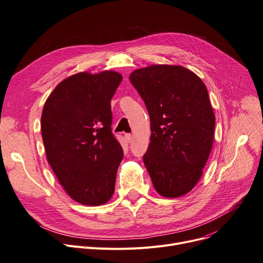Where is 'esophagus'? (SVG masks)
Masks as SVG:
<instances>
[{
  "mask_svg": "<svg viewBox=\"0 0 263 263\" xmlns=\"http://www.w3.org/2000/svg\"><path fill=\"white\" fill-rule=\"evenodd\" d=\"M125 139H126V141H127L128 143H130L132 141H133V136H132L130 134H126V135H125Z\"/></svg>",
  "mask_w": 263,
  "mask_h": 263,
  "instance_id": "esophagus-1",
  "label": "esophagus"
}]
</instances>
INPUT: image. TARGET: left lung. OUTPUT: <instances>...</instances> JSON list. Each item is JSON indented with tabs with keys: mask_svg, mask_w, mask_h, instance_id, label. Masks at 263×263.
I'll list each match as a JSON object with an SVG mask.
<instances>
[{
	"mask_svg": "<svg viewBox=\"0 0 263 263\" xmlns=\"http://www.w3.org/2000/svg\"><path fill=\"white\" fill-rule=\"evenodd\" d=\"M129 80L151 118V142L144 165L157 193L181 197L198 183L210 157L215 114L205 84L180 65H151Z\"/></svg>",
	"mask_w": 263,
	"mask_h": 263,
	"instance_id": "1",
	"label": "left lung"
}]
</instances>
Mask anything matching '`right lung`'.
Segmentation results:
<instances>
[{
	"instance_id": "right-lung-1",
	"label": "right lung",
	"mask_w": 263,
	"mask_h": 263,
	"mask_svg": "<svg viewBox=\"0 0 263 263\" xmlns=\"http://www.w3.org/2000/svg\"><path fill=\"white\" fill-rule=\"evenodd\" d=\"M122 81L114 70L72 74L47 98L41 117L46 159L78 203H107L115 192L122 146L111 133L110 101Z\"/></svg>"
}]
</instances>
